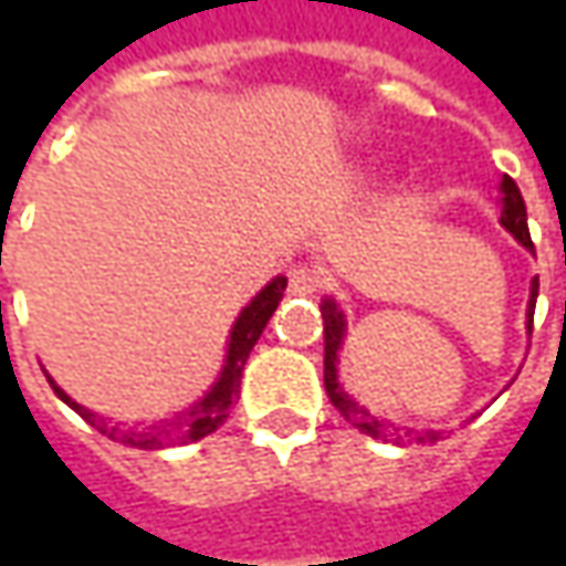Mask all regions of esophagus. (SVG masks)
<instances>
[{
    "label": "esophagus",
    "mask_w": 566,
    "mask_h": 566,
    "mask_svg": "<svg viewBox=\"0 0 566 566\" xmlns=\"http://www.w3.org/2000/svg\"><path fill=\"white\" fill-rule=\"evenodd\" d=\"M321 286V276L312 264H295L290 271V293L293 295H312Z\"/></svg>",
    "instance_id": "obj_1"
}]
</instances>
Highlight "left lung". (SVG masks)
Segmentation results:
<instances>
[{
	"label": "left lung",
	"mask_w": 566,
	"mask_h": 566,
	"mask_svg": "<svg viewBox=\"0 0 566 566\" xmlns=\"http://www.w3.org/2000/svg\"><path fill=\"white\" fill-rule=\"evenodd\" d=\"M501 223L507 232H513V239L523 245V249H533V239H530V227H526V205H523V195L513 182L511 176L501 179ZM535 298H538V276L530 286V308H526V327L533 334V315H535ZM321 317H324V387H327V397L339 409V416L353 428H359L361 434L368 438H378V441H394V444H402V441H438L441 431H416V428H406V424H394L387 419H378L375 412H368L365 406L353 400L343 384L337 378V365H339V346H343V337H346V317H343V308H339L334 298H324L321 302Z\"/></svg>",
	"instance_id": "obj_1"
}]
</instances>
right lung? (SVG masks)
<instances>
[{
  "label": "right lung",
  "instance_id": "obj_1",
  "mask_svg": "<svg viewBox=\"0 0 566 566\" xmlns=\"http://www.w3.org/2000/svg\"><path fill=\"white\" fill-rule=\"evenodd\" d=\"M283 290H286V276H276V280H271V283L242 308V315L235 317L232 334H229L227 365H223L220 378H217V384L207 390L201 400L195 402L188 412L176 416V419H166V422L154 424H109L106 419H99L97 412H91V409H84L81 402L72 400V397L46 375V378H50V387L55 390V397L62 402H69L84 422H91L94 428H99L103 434H109L113 441H119V444L142 447V450H164V447L172 444L201 441V438L213 434V431L229 419V409H232V402L239 397L242 368H245L249 353L254 349L258 337L264 334L271 315L276 312V305H280V298H283Z\"/></svg>",
  "mask_w": 566,
  "mask_h": 566
}]
</instances>
